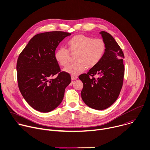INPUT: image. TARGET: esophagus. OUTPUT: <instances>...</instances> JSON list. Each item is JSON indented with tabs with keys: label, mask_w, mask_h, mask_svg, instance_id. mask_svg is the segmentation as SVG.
I'll use <instances>...</instances> for the list:
<instances>
[{
	"label": "esophagus",
	"mask_w": 150,
	"mask_h": 150,
	"mask_svg": "<svg viewBox=\"0 0 150 150\" xmlns=\"http://www.w3.org/2000/svg\"><path fill=\"white\" fill-rule=\"evenodd\" d=\"M71 78L72 80H76L77 79V76H71Z\"/></svg>",
	"instance_id": "obj_1"
}]
</instances>
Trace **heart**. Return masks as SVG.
Segmentation results:
<instances>
[{"mask_svg": "<svg viewBox=\"0 0 150 150\" xmlns=\"http://www.w3.org/2000/svg\"><path fill=\"white\" fill-rule=\"evenodd\" d=\"M68 50L60 47L54 53L56 62L62 67H66L70 59V53L76 54L75 63L68 66L64 71L71 76H76L84 71L87 67L96 66L103 57L106 52L105 41L100 38H93L83 34L76 35L67 42Z\"/></svg>", "mask_w": 150, "mask_h": 150, "instance_id": "b5f03b06", "label": "heart"}]
</instances>
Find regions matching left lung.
<instances>
[{
  "label": "left lung",
  "mask_w": 150,
  "mask_h": 150,
  "mask_svg": "<svg viewBox=\"0 0 150 150\" xmlns=\"http://www.w3.org/2000/svg\"><path fill=\"white\" fill-rule=\"evenodd\" d=\"M100 34L106 45L103 57L87 74L79 76L83 83L82 100L96 110L105 109L116 100L122 87L125 72L122 49L110 34L105 31Z\"/></svg>",
  "instance_id": "8db88e82"
}]
</instances>
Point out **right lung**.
Masks as SVG:
<instances>
[{
  "label": "right lung",
  "instance_id": "1",
  "mask_svg": "<svg viewBox=\"0 0 150 150\" xmlns=\"http://www.w3.org/2000/svg\"><path fill=\"white\" fill-rule=\"evenodd\" d=\"M71 34L63 31L41 33L33 37L21 52L16 64L19 91L34 109L49 112L63 99L71 82L69 73L61 71L54 58L56 48ZM55 79H52L54 75Z\"/></svg>",
  "mask_w": 150,
  "mask_h": 150
}]
</instances>
